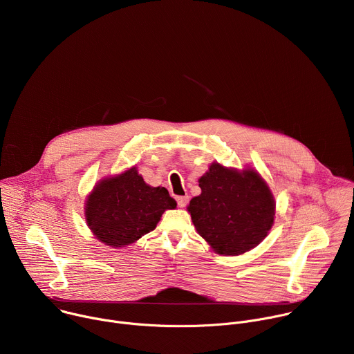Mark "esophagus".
<instances>
[{"label":"esophagus","mask_w":354,"mask_h":354,"mask_svg":"<svg viewBox=\"0 0 354 354\" xmlns=\"http://www.w3.org/2000/svg\"><path fill=\"white\" fill-rule=\"evenodd\" d=\"M176 200H178V205H179V207H186L187 201H189V196H178V197H176Z\"/></svg>","instance_id":"esophagus-1"}]
</instances>
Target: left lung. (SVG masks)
<instances>
[{"label":"left lung","instance_id":"left-lung-1","mask_svg":"<svg viewBox=\"0 0 354 354\" xmlns=\"http://www.w3.org/2000/svg\"><path fill=\"white\" fill-rule=\"evenodd\" d=\"M198 186L201 193L190 200L187 212L200 236L218 255H242L266 238L276 203L255 169L238 171L213 162Z\"/></svg>","mask_w":354,"mask_h":354}]
</instances>
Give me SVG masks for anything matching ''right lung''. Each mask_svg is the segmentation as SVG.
Returning a JSON list of instances; mask_svg holds the SVG:
<instances>
[{
	"instance_id": "right-lung-1",
	"label": "right lung",
	"mask_w": 354,
	"mask_h": 354,
	"mask_svg": "<svg viewBox=\"0 0 354 354\" xmlns=\"http://www.w3.org/2000/svg\"><path fill=\"white\" fill-rule=\"evenodd\" d=\"M175 207L165 187L147 185L133 167L95 185L85 203V220L100 242L123 248L153 231L164 212Z\"/></svg>"
}]
</instances>
